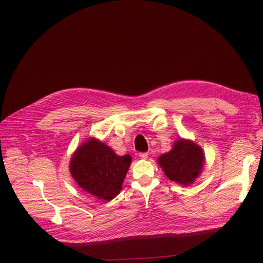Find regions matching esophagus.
Listing matches in <instances>:
<instances>
[{"label": "esophagus", "instance_id": "1", "mask_svg": "<svg viewBox=\"0 0 263 263\" xmlns=\"http://www.w3.org/2000/svg\"><path fill=\"white\" fill-rule=\"evenodd\" d=\"M139 156H140V158L143 159V160H146V159L148 158V154H147V153H142V154H140Z\"/></svg>", "mask_w": 263, "mask_h": 263}]
</instances>
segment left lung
I'll return each instance as SVG.
<instances>
[{
  "label": "left lung",
  "instance_id": "8db88e82",
  "mask_svg": "<svg viewBox=\"0 0 263 263\" xmlns=\"http://www.w3.org/2000/svg\"><path fill=\"white\" fill-rule=\"evenodd\" d=\"M158 164L171 181L189 186L203 171L205 157L198 144L180 137L175 141L172 150L158 158Z\"/></svg>",
  "mask_w": 263,
  "mask_h": 263
}]
</instances>
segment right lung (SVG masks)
Masks as SVG:
<instances>
[{"mask_svg":"<svg viewBox=\"0 0 263 263\" xmlns=\"http://www.w3.org/2000/svg\"><path fill=\"white\" fill-rule=\"evenodd\" d=\"M131 162L130 155L117 156L109 146L89 137L76 149L69 172L81 189L108 201L120 193Z\"/></svg>","mask_w":263,"mask_h":263,"instance_id":"right-lung-1","label":"right lung"}]
</instances>
